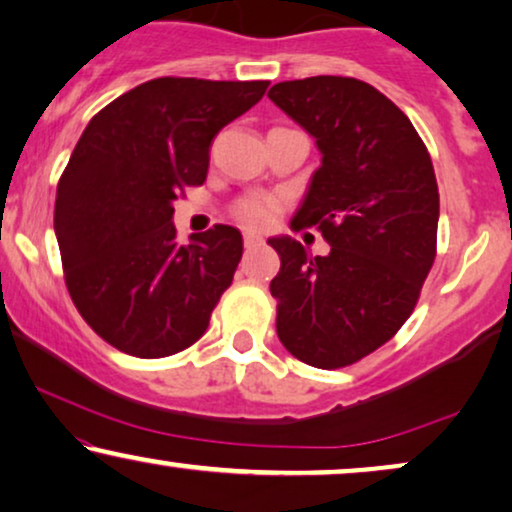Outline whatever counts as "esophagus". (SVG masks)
<instances>
[{
    "label": "esophagus",
    "mask_w": 512,
    "mask_h": 512,
    "mask_svg": "<svg viewBox=\"0 0 512 512\" xmlns=\"http://www.w3.org/2000/svg\"><path fill=\"white\" fill-rule=\"evenodd\" d=\"M243 243H245V248H255V245H262V236H257V234H250V231H245V236H243Z\"/></svg>",
    "instance_id": "obj_1"
}]
</instances>
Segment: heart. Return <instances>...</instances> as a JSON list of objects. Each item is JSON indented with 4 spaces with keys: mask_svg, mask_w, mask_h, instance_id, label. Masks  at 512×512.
I'll return each instance as SVG.
<instances>
[{
    "mask_svg": "<svg viewBox=\"0 0 512 512\" xmlns=\"http://www.w3.org/2000/svg\"><path fill=\"white\" fill-rule=\"evenodd\" d=\"M234 213L245 227L250 229H267L276 222L278 213H281V203L271 196H245L236 203Z\"/></svg>",
    "mask_w": 512,
    "mask_h": 512,
    "instance_id": "obj_1",
    "label": "heart"
}]
</instances>
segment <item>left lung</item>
I'll return each mask as SVG.
<instances>
[{
	"label": "left lung",
	"mask_w": 512,
	"mask_h": 512,
	"mask_svg": "<svg viewBox=\"0 0 512 512\" xmlns=\"http://www.w3.org/2000/svg\"><path fill=\"white\" fill-rule=\"evenodd\" d=\"M269 98L323 154L292 229L318 227L330 243L311 257L290 236L267 241L281 257L276 332L302 363L337 370L386 344L417 306L435 260L438 182L412 121L365 81H281Z\"/></svg>",
	"instance_id": "1"
}]
</instances>
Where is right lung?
Here are the masks:
<instances>
[{
  "label": "right lung",
  "instance_id": "1",
  "mask_svg": "<svg viewBox=\"0 0 512 512\" xmlns=\"http://www.w3.org/2000/svg\"><path fill=\"white\" fill-rule=\"evenodd\" d=\"M267 86L152 79L109 102L81 133L58 182L53 229L74 306L114 349L166 358L208 330L243 236L215 224L182 245L173 201L206 182L210 142Z\"/></svg>",
  "mask_w": 512,
  "mask_h": 512
}]
</instances>
